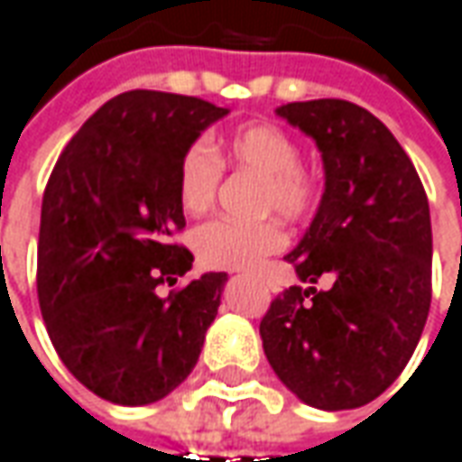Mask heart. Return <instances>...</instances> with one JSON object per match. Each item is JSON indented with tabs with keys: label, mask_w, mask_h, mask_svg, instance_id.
I'll return each mask as SVG.
<instances>
[{
	"label": "heart",
	"mask_w": 462,
	"mask_h": 462,
	"mask_svg": "<svg viewBox=\"0 0 462 462\" xmlns=\"http://www.w3.org/2000/svg\"><path fill=\"white\" fill-rule=\"evenodd\" d=\"M221 155L236 169L261 181L258 214H278L286 221H303L319 206L316 179L300 166L296 139L273 124L238 126L214 146L191 143L179 163V201L186 214L199 216L211 206L221 181ZM286 246V234L276 221L236 224L228 218L208 221L194 234V251L206 268L246 271Z\"/></svg>",
	"instance_id": "b5f03b06"
}]
</instances>
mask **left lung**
<instances>
[{"label": "left lung", "instance_id": "8db88e82", "mask_svg": "<svg viewBox=\"0 0 462 462\" xmlns=\"http://www.w3.org/2000/svg\"><path fill=\"white\" fill-rule=\"evenodd\" d=\"M276 114L310 136L326 186L286 254L291 286L261 320L271 368L319 411H348L401 375L430 309V208L403 146L371 111L343 99L293 101ZM326 280L329 289L312 283Z\"/></svg>", "mask_w": 462, "mask_h": 462}]
</instances>
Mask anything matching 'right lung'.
<instances>
[{"instance_id": "obj_1", "label": "right lung", "mask_w": 462, "mask_h": 462, "mask_svg": "<svg viewBox=\"0 0 462 462\" xmlns=\"http://www.w3.org/2000/svg\"><path fill=\"white\" fill-rule=\"evenodd\" d=\"M228 109L196 97L124 91L84 121L49 176L37 291L69 373L116 405H149L194 371L228 276L191 271L179 163Z\"/></svg>"}]
</instances>
